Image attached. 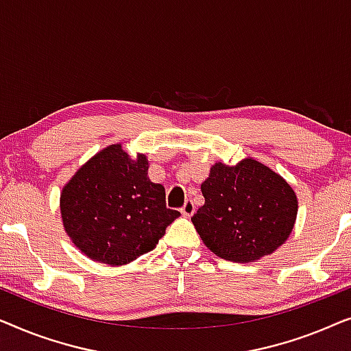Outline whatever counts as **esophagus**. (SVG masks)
<instances>
[{"mask_svg": "<svg viewBox=\"0 0 351 351\" xmlns=\"http://www.w3.org/2000/svg\"><path fill=\"white\" fill-rule=\"evenodd\" d=\"M195 203L191 199H189V201H185V204H184V208H182L180 210H182V214L185 215V217H190V215H193L195 214Z\"/></svg>", "mask_w": 351, "mask_h": 351, "instance_id": "34e87169", "label": "esophagus"}]
</instances>
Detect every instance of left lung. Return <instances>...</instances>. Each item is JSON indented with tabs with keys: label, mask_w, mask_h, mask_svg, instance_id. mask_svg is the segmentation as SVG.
<instances>
[{
	"label": "left lung",
	"mask_w": 351,
	"mask_h": 351,
	"mask_svg": "<svg viewBox=\"0 0 351 351\" xmlns=\"http://www.w3.org/2000/svg\"><path fill=\"white\" fill-rule=\"evenodd\" d=\"M204 204L191 217L206 247L225 261L256 262L286 243L297 219L295 191L254 158L217 161L201 184Z\"/></svg>",
	"instance_id": "8db88e82"
}]
</instances>
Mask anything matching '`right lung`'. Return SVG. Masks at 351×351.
I'll return each instance as SVG.
<instances>
[{
  "label": "right lung",
  "mask_w": 351,
  "mask_h": 351,
  "mask_svg": "<svg viewBox=\"0 0 351 351\" xmlns=\"http://www.w3.org/2000/svg\"><path fill=\"white\" fill-rule=\"evenodd\" d=\"M62 223L90 261L126 265L150 252L180 213L166 208V191L148 179L143 153L131 158L121 143L89 158L60 191Z\"/></svg>",
  "instance_id": "add662e5"
}]
</instances>
